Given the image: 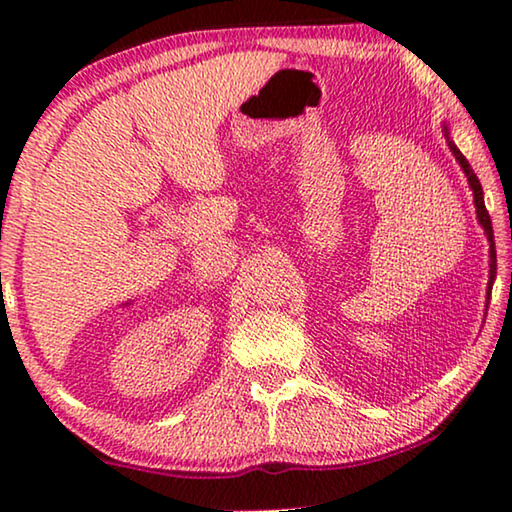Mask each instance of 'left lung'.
Segmentation results:
<instances>
[{
	"label": "left lung",
	"mask_w": 512,
	"mask_h": 512,
	"mask_svg": "<svg viewBox=\"0 0 512 512\" xmlns=\"http://www.w3.org/2000/svg\"><path fill=\"white\" fill-rule=\"evenodd\" d=\"M443 131H445L449 149H452L454 158L458 160V164H461V169H463V173L467 176V183H470V187H472L474 207H476V219H479V223L483 225L485 237H488V241H490V282H488V284L492 287V280H495V275H497V253H495V232H492V221H490V214H488V210H485V203H483V187H481V183H479V178H476V173L472 171L470 162L465 160V155L456 149V144H454L452 140H449L447 126H443ZM490 287H488V291H490Z\"/></svg>",
	"instance_id": "left-lung-1"
}]
</instances>
